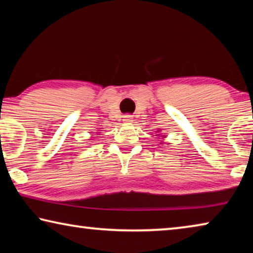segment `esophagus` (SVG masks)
<instances>
[{
	"mask_svg": "<svg viewBox=\"0 0 253 253\" xmlns=\"http://www.w3.org/2000/svg\"><path fill=\"white\" fill-rule=\"evenodd\" d=\"M124 122H125L126 124H131V122H132L131 115H125V116H124Z\"/></svg>",
	"mask_w": 253,
	"mask_h": 253,
	"instance_id": "34e87169",
	"label": "esophagus"
}]
</instances>
